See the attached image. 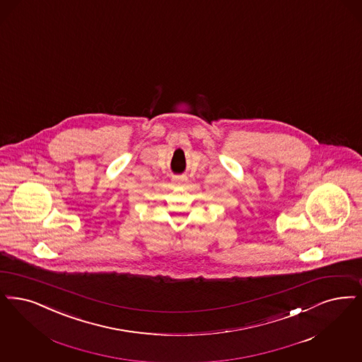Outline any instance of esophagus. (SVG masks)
<instances>
[{"mask_svg": "<svg viewBox=\"0 0 362 362\" xmlns=\"http://www.w3.org/2000/svg\"><path fill=\"white\" fill-rule=\"evenodd\" d=\"M186 180V177L185 176H173V182H174V185L176 186H180V185H183V182Z\"/></svg>", "mask_w": 362, "mask_h": 362, "instance_id": "34e87169", "label": "esophagus"}]
</instances>
